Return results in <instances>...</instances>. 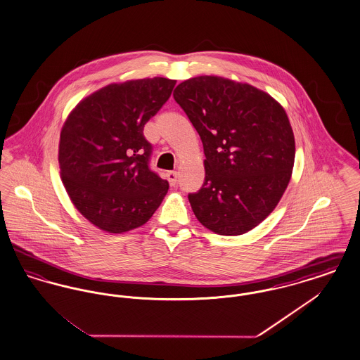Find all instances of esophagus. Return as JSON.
I'll return each mask as SVG.
<instances>
[{
  "instance_id": "34e87169",
  "label": "esophagus",
  "mask_w": 360,
  "mask_h": 360,
  "mask_svg": "<svg viewBox=\"0 0 360 360\" xmlns=\"http://www.w3.org/2000/svg\"><path fill=\"white\" fill-rule=\"evenodd\" d=\"M176 179H178V172H167V181L170 184V186H175L176 185Z\"/></svg>"
}]
</instances>
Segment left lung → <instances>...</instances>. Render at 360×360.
I'll list each match as a JSON object with an SVG mask.
<instances>
[{
    "label": "left lung",
    "instance_id": "left-lung-1",
    "mask_svg": "<svg viewBox=\"0 0 360 360\" xmlns=\"http://www.w3.org/2000/svg\"><path fill=\"white\" fill-rule=\"evenodd\" d=\"M174 100L204 146L205 181L188 195L195 217L219 235L251 231L290 181L295 143L285 109L254 86L212 75L179 84Z\"/></svg>",
    "mask_w": 360,
    "mask_h": 360
}]
</instances>
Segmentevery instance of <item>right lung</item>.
Wrapping results in <instances>:
<instances>
[{
  "instance_id": "1",
  "label": "right lung",
  "mask_w": 360,
  "mask_h": 360,
  "mask_svg": "<svg viewBox=\"0 0 360 360\" xmlns=\"http://www.w3.org/2000/svg\"><path fill=\"white\" fill-rule=\"evenodd\" d=\"M175 81L146 78L112 84L70 113L59 141L63 185L91 224L121 233L147 223L169 182L150 169L146 122L172 96Z\"/></svg>"
}]
</instances>
